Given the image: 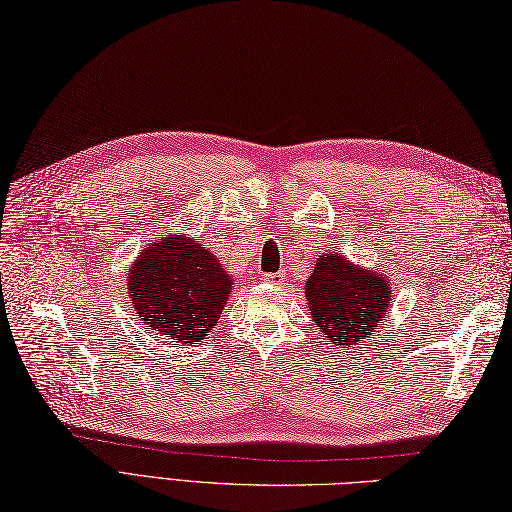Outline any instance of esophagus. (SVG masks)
<instances>
[{
    "instance_id": "34e87169",
    "label": "esophagus",
    "mask_w": 512,
    "mask_h": 512,
    "mask_svg": "<svg viewBox=\"0 0 512 512\" xmlns=\"http://www.w3.org/2000/svg\"><path fill=\"white\" fill-rule=\"evenodd\" d=\"M265 280L271 284H280L286 280V271H275V273H267Z\"/></svg>"
}]
</instances>
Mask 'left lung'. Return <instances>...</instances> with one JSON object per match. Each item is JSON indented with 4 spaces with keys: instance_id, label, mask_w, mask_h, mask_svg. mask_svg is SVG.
<instances>
[{
    "instance_id": "obj_1",
    "label": "left lung",
    "mask_w": 512,
    "mask_h": 512,
    "mask_svg": "<svg viewBox=\"0 0 512 512\" xmlns=\"http://www.w3.org/2000/svg\"><path fill=\"white\" fill-rule=\"evenodd\" d=\"M305 297L314 322L335 346L361 344L376 331L391 303V284L339 254L318 258Z\"/></svg>"
}]
</instances>
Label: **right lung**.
<instances>
[{"instance_id": "right-lung-1", "label": "right lung", "mask_w": 512, "mask_h": 512, "mask_svg": "<svg viewBox=\"0 0 512 512\" xmlns=\"http://www.w3.org/2000/svg\"><path fill=\"white\" fill-rule=\"evenodd\" d=\"M128 277L136 314L156 335L185 346L215 327L232 282L218 258L183 235L143 250Z\"/></svg>"}]
</instances>
